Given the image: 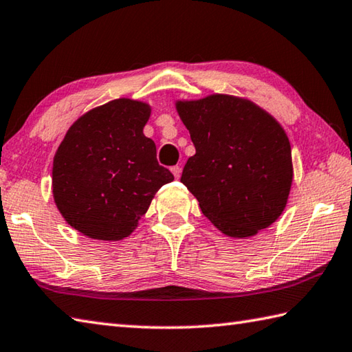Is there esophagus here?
I'll list each match as a JSON object with an SVG mask.
<instances>
[{"label": "esophagus", "instance_id": "34e87169", "mask_svg": "<svg viewBox=\"0 0 352 352\" xmlns=\"http://www.w3.org/2000/svg\"><path fill=\"white\" fill-rule=\"evenodd\" d=\"M170 170H172V174H174L175 178H180V175H182V168L180 166H172Z\"/></svg>", "mask_w": 352, "mask_h": 352}]
</instances>
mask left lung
Masks as SVG:
<instances>
[{
	"instance_id": "obj_1",
	"label": "left lung",
	"mask_w": 352,
	"mask_h": 352,
	"mask_svg": "<svg viewBox=\"0 0 352 352\" xmlns=\"http://www.w3.org/2000/svg\"><path fill=\"white\" fill-rule=\"evenodd\" d=\"M177 111L195 146L182 183L213 226L247 238L276 221L293 182L290 142L276 119L227 94L180 100Z\"/></svg>"
}]
</instances>
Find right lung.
<instances>
[{
  "label": "right lung",
  "instance_id": "right-lung-1",
  "mask_svg": "<svg viewBox=\"0 0 352 352\" xmlns=\"http://www.w3.org/2000/svg\"><path fill=\"white\" fill-rule=\"evenodd\" d=\"M149 105L116 99L79 117L53 160V197L73 229L100 241L134 232L155 192L174 180L143 134Z\"/></svg>",
  "mask_w": 352,
  "mask_h": 352
}]
</instances>
